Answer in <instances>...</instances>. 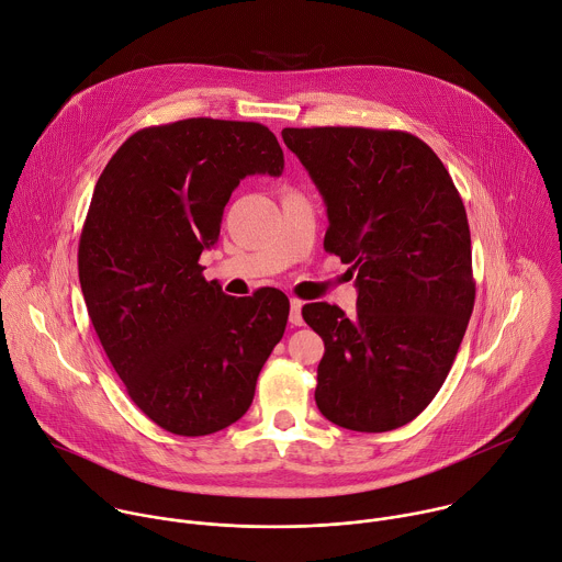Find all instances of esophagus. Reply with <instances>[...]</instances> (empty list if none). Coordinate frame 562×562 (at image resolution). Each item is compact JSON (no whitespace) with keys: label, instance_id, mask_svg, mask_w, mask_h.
<instances>
[{"label":"esophagus","instance_id":"34e87169","mask_svg":"<svg viewBox=\"0 0 562 562\" xmlns=\"http://www.w3.org/2000/svg\"><path fill=\"white\" fill-rule=\"evenodd\" d=\"M289 319H291L293 327H302V325H304V319H302V302L295 300V297H291V313H289Z\"/></svg>","mask_w":562,"mask_h":562}]
</instances>
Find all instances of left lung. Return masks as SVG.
<instances>
[{"label":"left lung","mask_w":562,"mask_h":562,"mask_svg":"<svg viewBox=\"0 0 562 562\" xmlns=\"http://www.w3.org/2000/svg\"><path fill=\"white\" fill-rule=\"evenodd\" d=\"M327 204L325 249L356 271L358 308L304 304L325 340L315 405L351 431L412 423L440 391L475 300L458 189L416 135L360 126L284 128Z\"/></svg>","instance_id":"1"}]
</instances>
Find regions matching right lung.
<instances>
[{"label": "right lung", "mask_w": 562, "mask_h": 562, "mask_svg": "<svg viewBox=\"0 0 562 562\" xmlns=\"http://www.w3.org/2000/svg\"><path fill=\"white\" fill-rule=\"evenodd\" d=\"M282 171L267 126L191 117L133 133L95 184L79 284L131 400L171 434L209 436L243 418L282 340V291L233 297L200 265L239 180Z\"/></svg>", "instance_id": "1"}]
</instances>
